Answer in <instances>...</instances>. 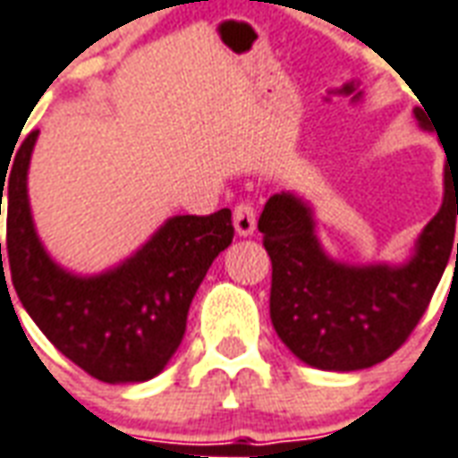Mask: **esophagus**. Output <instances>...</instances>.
Listing matches in <instances>:
<instances>
[{"label": "esophagus", "mask_w": 458, "mask_h": 458, "mask_svg": "<svg viewBox=\"0 0 458 458\" xmlns=\"http://www.w3.org/2000/svg\"><path fill=\"white\" fill-rule=\"evenodd\" d=\"M233 228H235L240 238H250L255 233V208L250 203H240L233 210Z\"/></svg>", "instance_id": "34e87169"}]
</instances>
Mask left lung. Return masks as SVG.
I'll list each match as a JSON object with an SVG mask.
<instances>
[{
  "label": "left lung",
  "instance_id": "obj_1",
  "mask_svg": "<svg viewBox=\"0 0 458 458\" xmlns=\"http://www.w3.org/2000/svg\"><path fill=\"white\" fill-rule=\"evenodd\" d=\"M414 118L431 131L421 108H414ZM446 161L441 208L402 262L337 260L319 240L307 198L283 191L265 203L258 228L273 262L270 319L300 362L325 372L367 369L417 327L454 250L458 158Z\"/></svg>",
  "mask_w": 458,
  "mask_h": 458
}]
</instances>
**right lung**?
<instances>
[{"label": "right lung", "instance_id": "right-lung-1", "mask_svg": "<svg viewBox=\"0 0 458 458\" xmlns=\"http://www.w3.org/2000/svg\"><path fill=\"white\" fill-rule=\"evenodd\" d=\"M37 139L39 131H31L12 165H0L6 267L19 300L51 344L84 372L108 385L148 382L171 362L196 290L233 242L230 210L206 218L174 216L129 258L101 273H76L51 258L37 233L29 203ZM0 270L4 284L2 242Z\"/></svg>", "mask_w": 458, "mask_h": 458}]
</instances>
